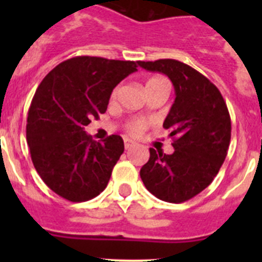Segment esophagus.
<instances>
[{
	"mask_svg": "<svg viewBox=\"0 0 262 262\" xmlns=\"http://www.w3.org/2000/svg\"><path fill=\"white\" fill-rule=\"evenodd\" d=\"M134 145H135V142H133V140L128 138H124V148H126V149L134 147Z\"/></svg>",
	"mask_w": 262,
	"mask_h": 262,
	"instance_id": "1",
	"label": "esophagus"
}]
</instances>
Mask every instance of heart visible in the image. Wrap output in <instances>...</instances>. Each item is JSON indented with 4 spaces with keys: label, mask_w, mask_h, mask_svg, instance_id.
Instances as JSON below:
<instances>
[{
    "label": "heart",
    "mask_w": 262,
    "mask_h": 262,
    "mask_svg": "<svg viewBox=\"0 0 262 262\" xmlns=\"http://www.w3.org/2000/svg\"><path fill=\"white\" fill-rule=\"evenodd\" d=\"M169 85L168 81L163 77H152L147 81V85L145 88H152V86H157V85ZM118 88H115L113 90V93H111V99L117 98L118 96ZM148 122L145 119H131L127 123V129H128V133H131L133 135H140V134L147 128Z\"/></svg>",
    "instance_id": "heart-1"
}]
</instances>
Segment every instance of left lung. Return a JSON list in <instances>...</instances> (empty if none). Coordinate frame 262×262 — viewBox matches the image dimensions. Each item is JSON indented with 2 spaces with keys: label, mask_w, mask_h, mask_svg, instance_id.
<instances>
[{
  "label": "left lung",
  "mask_w": 262,
  "mask_h": 262,
  "mask_svg": "<svg viewBox=\"0 0 262 262\" xmlns=\"http://www.w3.org/2000/svg\"><path fill=\"white\" fill-rule=\"evenodd\" d=\"M139 66L168 76L176 92L163 124L170 131L174 152L149 148L140 177L159 200L185 202L205 190L219 172L230 147V113L219 89L187 64L161 59L139 61Z\"/></svg>",
  "instance_id": "8db88e82"
}]
</instances>
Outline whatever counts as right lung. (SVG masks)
<instances>
[{
	"label": "right lung",
	"mask_w": 262,
	"mask_h": 262,
	"mask_svg": "<svg viewBox=\"0 0 262 262\" xmlns=\"http://www.w3.org/2000/svg\"><path fill=\"white\" fill-rule=\"evenodd\" d=\"M138 66L139 61L72 57L38 86L27 117V144L36 172L57 195L85 202L107 186L124 151L123 139L111 135L96 142L85 126L107 110L113 89Z\"/></svg>",
	"instance_id": "add662e5"
}]
</instances>
